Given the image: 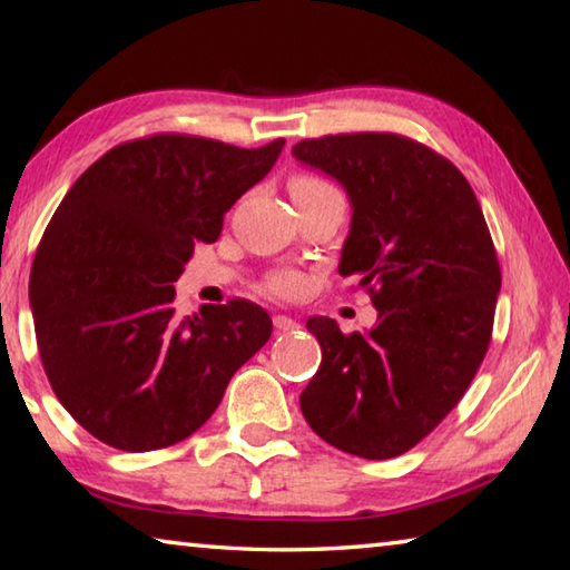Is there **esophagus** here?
Listing matches in <instances>:
<instances>
[{
  "mask_svg": "<svg viewBox=\"0 0 570 570\" xmlns=\"http://www.w3.org/2000/svg\"><path fill=\"white\" fill-rule=\"evenodd\" d=\"M274 326H276V332H294L296 326H298V322L292 320V316H286V314H276L274 316Z\"/></svg>",
  "mask_w": 570,
  "mask_h": 570,
  "instance_id": "esophagus-1",
  "label": "esophagus"
}]
</instances>
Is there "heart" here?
Wrapping results in <instances>:
<instances>
[{
  "mask_svg": "<svg viewBox=\"0 0 570 570\" xmlns=\"http://www.w3.org/2000/svg\"><path fill=\"white\" fill-rule=\"evenodd\" d=\"M322 190H332V186L322 178H314V176H294L292 180V196H312V193H322ZM266 288L274 294H282V296H292L296 294L298 288H302V278L292 272H282V274H274L268 276Z\"/></svg>",
  "mask_w": 570,
  "mask_h": 570,
  "instance_id": "heart-1",
  "label": "heart"
}]
</instances>
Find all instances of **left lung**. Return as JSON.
I'll use <instances>...</instances> for the list:
<instances>
[{
	"label": "left lung",
	"instance_id": "obj_1",
	"mask_svg": "<svg viewBox=\"0 0 570 570\" xmlns=\"http://www.w3.org/2000/svg\"><path fill=\"white\" fill-rule=\"evenodd\" d=\"M292 153L350 196L340 274L360 278L377 306L366 334H342L330 316L306 322L322 364L302 412L350 455L397 458L448 417L488 352L500 292L493 238L465 176L417 140L324 135Z\"/></svg>",
	"mask_w": 570,
	"mask_h": 570
}]
</instances>
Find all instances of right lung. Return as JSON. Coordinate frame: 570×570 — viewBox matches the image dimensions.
Instances as JSON below:
<instances>
[{"instance_id":"1","label":"right lung","mask_w":570,"mask_h":570,"mask_svg":"<svg viewBox=\"0 0 570 570\" xmlns=\"http://www.w3.org/2000/svg\"><path fill=\"white\" fill-rule=\"evenodd\" d=\"M282 148L150 135L105 153L57 206L30 274L37 346L57 400L105 445L186 440L272 336L246 298L180 320L173 284Z\"/></svg>"}]
</instances>
